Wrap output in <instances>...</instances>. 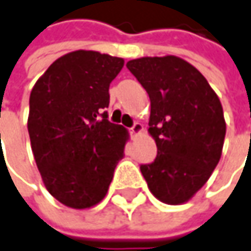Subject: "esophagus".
Instances as JSON below:
<instances>
[{"mask_svg": "<svg viewBox=\"0 0 251 251\" xmlns=\"http://www.w3.org/2000/svg\"><path fill=\"white\" fill-rule=\"evenodd\" d=\"M144 132V126L141 125V124H135V125L130 127V133L133 135V136H138V135H141Z\"/></svg>", "mask_w": 251, "mask_h": 251, "instance_id": "34e87169", "label": "esophagus"}]
</instances>
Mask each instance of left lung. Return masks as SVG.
<instances>
[{
    "mask_svg": "<svg viewBox=\"0 0 251 251\" xmlns=\"http://www.w3.org/2000/svg\"><path fill=\"white\" fill-rule=\"evenodd\" d=\"M151 99L149 135L156 158L141 165L159 201H190L217 167L226 136L223 106L207 79L176 56L141 57L126 63Z\"/></svg>",
    "mask_w": 251,
    "mask_h": 251,
    "instance_id": "8db88e82",
    "label": "left lung"
}]
</instances>
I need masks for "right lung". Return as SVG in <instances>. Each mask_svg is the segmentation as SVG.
Listing matches in <instances>:
<instances>
[{
	"mask_svg": "<svg viewBox=\"0 0 251 251\" xmlns=\"http://www.w3.org/2000/svg\"><path fill=\"white\" fill-rule=\"evenodd\" d=\"M125 60L93 50L58 57L30 95L28 135L41 179L66 207L84 210L107 194L129 133L110 124L109 86Z\"/></svg>",
	"mask_w": 251,
	"mask_h": 251,
	"instance_id": "right-lung-1",
	"label": "right lung"
}]
</instances>
